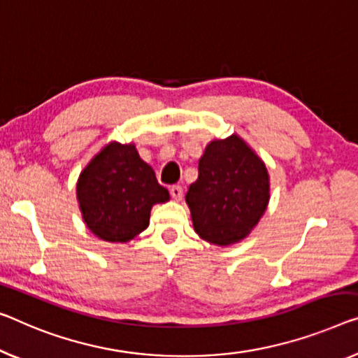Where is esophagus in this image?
<instances>
[{
  "label": "esophagus",
  "instance_id": "1",
  "mask_svg": "<svg viewBox=\"0 0 358 358\" xmlns=\"http://www.w3.org/2000/svg\"><path fill=\"white\" fill-rule=\"evenodd\" d=\"M170 194H172V197H173L175 201H180L181 197H183V188H181L180 185L170 186Z\"/></svg>",
  "mask_w": 358,
  "mask_h": 358
}]
</instances>
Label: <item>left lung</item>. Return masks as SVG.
<instances>
[{"label":"left lung","mask_w":358,"mask_h":358,"mask_svg":"<svg viewBox=\"0 0 358 358\" xmlns=\"http://www.w3.org/2000/svg\"><path fill=\"white\" fill-rule=\"evenodd\" d=\"M268 199L265 164L236 135L207 145L197 180L186 193L194 231L218 246L246 238Z\"/></svg>","instance_id":"obj_1"}]
</instances>
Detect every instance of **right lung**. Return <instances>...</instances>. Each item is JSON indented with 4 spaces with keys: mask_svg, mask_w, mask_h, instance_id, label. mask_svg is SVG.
Returning a JSON list of instances; mask_svg holds the SVG:
<instances>
[{
    "mask_svg": "<svg viewBox=\"0 0 358 358\" xmlns=\"http://www.w3.org/2000/svg\"><path fill=\"white\" fill-rule=\"evenodd\" d=\"M77 197L83 220L96 236L127 243L146 230L151 207L169 201V191L157 183L135 146L110 143L80 173Z\"/></svg>",
    "mask_w": 358,
    "mask_h": 358,
    "instance_id": "add662e5",
    "label": "right lung"
}]
</instances>
